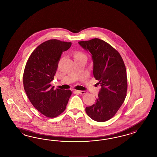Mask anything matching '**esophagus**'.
<instances>
[{
	"label": "esophagus",
	"mask_w": 157,
	"mask_h": 157,
	"mask_svg": "<svg viewBox=\"0 0 157 157\" xmlns=\"http://www.w3.org/2000/svg\"><path fill=\"white\" fill-rule=\"evenodd\" d=\"M76 91L78 93H79L80 94H86V92L85 91L76 90Z\"/></svg>",
	"instance_id": "34e87169"
}]
</instances>
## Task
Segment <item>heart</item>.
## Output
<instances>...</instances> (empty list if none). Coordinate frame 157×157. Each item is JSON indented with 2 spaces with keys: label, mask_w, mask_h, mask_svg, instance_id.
I'll use <instances>...</instances> for the list:
<instances>
[{
  "label": "heart",
  "mask_w": 157,
  "mask_h": 157,
  "mask_svg": "<svg viewBox=\"0 0 157 157\" xmlns=\"http://www.w3.org/2000/svg\"><path fill=\"white\" fill-rule=\"evenodd\" d=\"M77 56H85V57H86L85 55L83 53L81 52H78L75 54L74 57H77Z\"/></svg>",
  "instance_id": "b5f03b06"
}]
</instances>
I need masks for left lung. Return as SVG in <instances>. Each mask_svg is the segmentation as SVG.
<instances>
[{"label":"left lung","instance_id":"1","mask_svg":"<svg viewBox=\"0 0 157 157\" xmlns=\"http://www.w3.org/2000/svg\"><path fill=\"white\" fill-rule=\"evenodd\" d=\"M78 43L89 51L93 60V75L101 86L96 102L86 107L93 120L104 122L112 119L123 104L127 91L125 66L119 52L99 38Z\"/></svg>","mask_w":157,"mask_h":157}]
</instances>
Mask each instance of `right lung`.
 Here are the masks:
<instances>
[{
    "instance_id": "right-lung-1",
    "label": "right lung",
    "mask_w": 157,
    "mask_h": 157,
    "mask_svg": "<svg viewBox=\"0 0 157 157\" xmlns=\"http://www.w3.org/2000/svg\"><path fill=\"white\" fill-rule=\"evenodd\" d=\"M71 44L56 39L46 41L31 53L25 67L23 83L26 94L34 107L47 117L62 114L72 94L70 90H54L50 84L62 52Z\"/></svg>"
}]
</instances>
